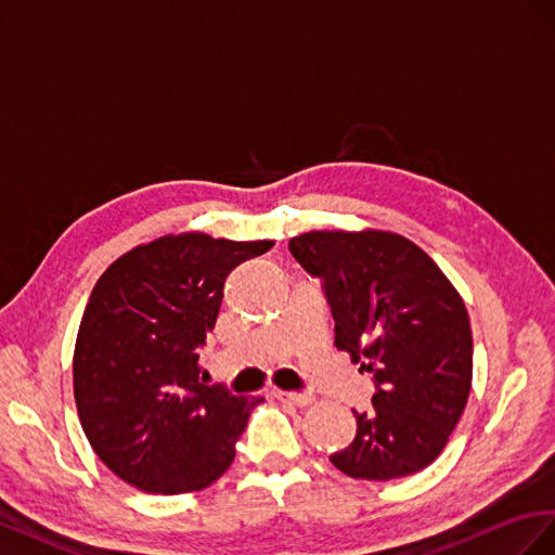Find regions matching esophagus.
Wrapping results in <instances>:
<instances>
[{
  "instance_id": "esophagus-1",
  "label": "esophagus",
  "mask_w": 555,
  "mask_h": 555,
  "mask_svg": "<svg viewBox=\"0 0 555 555\" xmlns=\"http://www.w3.org/2000/svg\"><path fill=\"white\" fill-rule=\"evenodd\" d=\"M274 395L283 402H291L297 406H307L313 402V395L311 392H297V390H274Z\"/></svg>"
}]
</instances>
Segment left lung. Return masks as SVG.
<instances>
[{
	"label": "left lung",
	"mask_w": 555,
	"mask_h": 555,
	"mask_svg": "<svg viewBox=\"0 0 555 555\" xmlns=\"http://www.w3.org/2000/svg\"><path fill=\"white\" fill-rule=\"evenodd\" d=\"M321 279L335 346L372 372L370 411L330 461L353 479L390 481L430 465L472 388V327L463 297L425 250L400 234L307 232L288 242Z\"/></svg>",
	"instance_id": "8db88e82"
}]
</instances>
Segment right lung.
<instances>
[{"mask_svg": "<svg viewBox=\"0 0 555 555\" xmlns=\"http://www.w3.org/2000/svg\"><path fill=\"white\" fill-rule=\"evenodd\" d=\"M274 242L169 234L137 246L94 283L74 348V398L100 461L130 486L179 495L234 461L262 398L199 378L225 279Z\"/></svg>", "mask_w": 555, "mask_h": 555, "instance_id": "right-lung-1", "label": "right lung"}]
</instances>
